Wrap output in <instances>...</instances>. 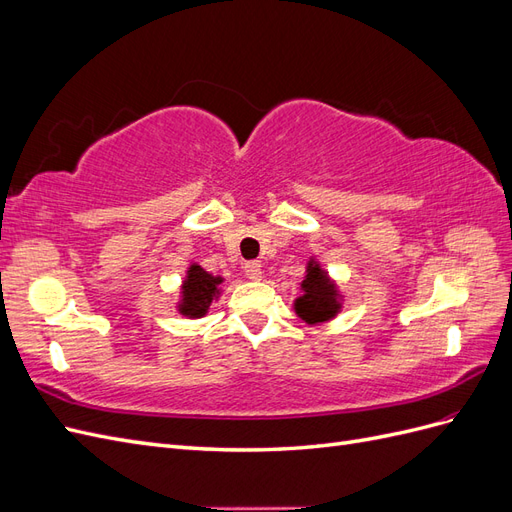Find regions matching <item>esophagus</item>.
<instances>
[{"mask_svg":"<svg viewBox=\"0 0 512 512\" xmlns=\"http://www.w3.org/2000/svg\"><path fill=\"white\" fill-rule=\"evenodd\" d=\"M243 271H245V277H247V280H260V277H262V265H260V262L258 260H247L245 262V265H243Z\"/></svg>","mask_w":512,"mask_h":512,"instance_id":"1","label":"esophagus"}]
</instances>
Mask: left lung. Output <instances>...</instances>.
Returning <instances> with one entry per match:
<instances>
[{
    "mask_svg": "<svg viewBox=\"0 0 512 512\" xmlns=\"http://www.w3.org/2000/svg\"><path fill=\"white\" fill-rule=\"evenodd\" d=\"M303 288V297L297 299V314L309 322H322V320H329L337 314V292L335 288L327 282V275L320 271L318 265L314 262H309L307 267V275L301 284Z\"/></svg>",
    "mask_w": 512,
    "mask_h": 512,
    "instance_id": "8db88e82",
    "label": "left lung"
}]
</instances>
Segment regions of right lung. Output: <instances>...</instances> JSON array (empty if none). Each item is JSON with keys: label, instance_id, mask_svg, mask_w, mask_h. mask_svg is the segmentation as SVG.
I'll use <instances>...</instances> for the list:
<instances>
[{"label": "right lung", "instance_id": "1", "mask_svg": "<svg viewBox=\"0 0 512 512\" xmlns=\"http://www.w3.org/2000/svg\"><path fill=\"white\" fill-rule=\"evenodd\" d=\"M222 284V277H213L205 269L198 265H192L188 271V277L183 282V303L179 312L185 316H203L215 294H218V286Z\"/></svg>", "mask_w": 512, "mask_h": 512}]
</instances>
